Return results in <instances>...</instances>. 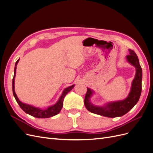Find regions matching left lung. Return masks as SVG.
Segmentation results:
<instances>
[{"mask_svg": "<svg viewBox=\"0 0 153 153\" xmlns=\"http://www.w3.org/2000/svg\"><path fill=\"white\" fill-rule=\"evenodd\" d=\"M128 50L130 55H127L126 58L128 62L135 67L136 69L128 95L124 100L107 102L103 105L98 106L93 104L91 102V98L95 91L88 88L85 98V105L88 111L107 117H121L130 111L139 101L142 91V71L136 53L131 50Z\"/></svg>", "mask_w": 153, "mask_h": 153, "instance_id": "8db88e82", "label": "left lung"}]
</instances>
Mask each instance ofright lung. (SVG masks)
Returning a JSON list of instances; mask_svg holds the SVG:
<instances>
[{"mask_svg": "<svg viewBox=\"0 0 153 153\" xmlns=\"http://www.w3.org/2000/svg\"><path fill=\"white\" fill-rule=\"evenodd\" d=\"M19 60V59H18L15 63V67H14V76L13 79L12 88H13V95L14 98H15V99L17 103H18V105H19V107H20L22 108V109L25 112H26L27 114L37 118H48L58 114V113L60 112L62 108L63 107L64 97H65V95L68 92L73 89L75 85H73L71 86H68L65 88L64 90L63 91L61 96L60 97V98H59L58 100L54 105L48 106L46 109H41V108L29 105V104H27V103H25L19 100V98H18L16 94L15 91H14V79H15L16 73V66Z\"/></svg>", "mask_w": 153, "mask_h": 153, "instance_id": "1", "label": "right lung"}]
</instances>
